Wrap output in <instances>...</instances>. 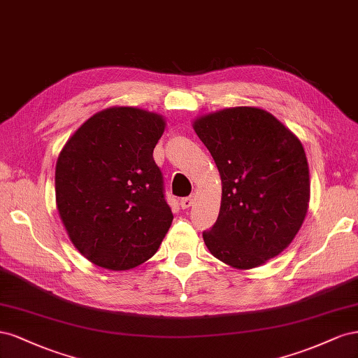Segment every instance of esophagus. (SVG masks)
<instances>
[{
    "label": "esophagus",
    "mask_w": 358,
    "mask_h": 358,
    "mask_svg": "<svg viewBox=\"0 0 358 358\" xmlns=\"http://www.w3.org/2000/svg\"><path fill=\"white\" fill-rule=\"evenodd\" d=\"M193 198H195V196H193V195H190V196H186V198H182L181 201H180V203H181V207L182 208H189L190 206H192V203H193Z\"/></svg>",
    "instance_id": "1"
}]
</instances>
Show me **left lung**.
I'll return each instance as SVG.
<instances>
[{"mask_svg": "<svg viewBox=\"0 0 358 358\" xmlns=\"http://www.w3.org/2000/svg\"><path fill=\"white\" fill-rule=\"evenodd\" d=\"M222 178L216 223L202 232L222 262L253 268L288 248L308 213L310 182L299 138L267 110L223 109L195 121Z\"/></svg>", "mask_w": 358, "mask_h": 358, "instance_id": "left-lung-1", "label": "left lung"}]
</instances>
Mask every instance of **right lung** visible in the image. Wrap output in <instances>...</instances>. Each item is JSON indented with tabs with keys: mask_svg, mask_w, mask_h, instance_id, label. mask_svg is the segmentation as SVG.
<instances>
[{
	"mask_svg": "<svg viewBox=\"0 0 358 358\" xmlns=\"http://www.w3.org/2000/svg\"><path fill=\"white\" fill-rule=\"evenodd\" d=\"M165 121L136 108L99 112L71 136L55 168L59 217L75 248L108 270L155 255L172 223L152 157Z\"/></svg>",
	"mask_w": 358,
	"mask_h": 358,
	"instance_id": "add662e5",
	"label": "right lung"
}]
</instances>
